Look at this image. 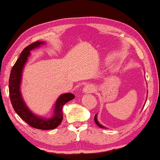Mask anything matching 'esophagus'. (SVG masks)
Instances as JSON below:
<instances>
[{
  "label": "esophagus",
  "instance_id": "34e87169",
  "mask_svg": "<svg viewBox=\"0 0 160 160\" xmlns=\"http://www.w3.org/2000/svg\"><path fill=\"white\" fill-rule=\"evenodd\" d=\"M83 91L85 93H92L94 91V87L92 85H88L85 87Z\"/></svg>",
  "mask_w": 160,
  "mask_h": 160
}]
</instances>
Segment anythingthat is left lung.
<instances>
[{
	"mask_svg": "<svg viewBox=\"0 0 160 160\" xmlns=\"http://www.w3.org/2000/svg\"><path fill=\"white\" fill-rule=\"evenodd\" d=\"M94 121H95V123H96V124L98 126H99L100 128H104V126H102V125H100V124L99 123V122H98V121H97V115H95L94 116Z\"/></svg>",
	"mask_w": 160,
	"mask_h": 160,
	"instance_id": "obj_1",
	"label": "left lung"
}]
</instances>
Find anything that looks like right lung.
Listing matches in <instances>:
<instances>
[{"instance_id": "1", "label": "right lung", "mask_w": 160, "mask_h": 160, "mask_svg": "<svg viewBox=\"0 0 160 160\" xmlns=\"http://www.w3.org/2000/svg\"><path fill=\"white\" fill-rule=\"evenodd\" d=\"M42 44H44V42L37 41L28 46L22 51L20 57L13 66L10 75L9 95L10 102L15 112L29 126L37 129L51 130L56 128L61 123L63 120L62 108L66 103L74 99L75 96L71 93H66L59 97L56 103L55 111H54L55 113L50 119L42 118L35 116L28 109V108L24 103L20 92L22 72L30 53L29 51L39 47V45Z\"/></svg>"}]
</instances>
